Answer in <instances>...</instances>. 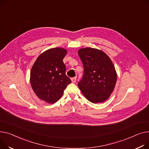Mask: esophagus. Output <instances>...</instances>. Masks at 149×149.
<instances>
[{
  "label": "esophagus",
  "instance_id": "esophagus-1",
  "mask_svg": "<svg viewBox=\"0 0 149 149\" xmlns=\"http://www.w3.org/2000/svg\"><path fill=\"white\" fill-rule=\"evenodd\" d=\"M76 80H77L76 77H73V78H71V81H72V83H75L76 82Z\"/></svg>",
  "mask_w": 149,
  "mask_h": 149
}]
</instances>
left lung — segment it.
Returning a JSON list of instances; mask_svg holds the SVG:
<instances>
[{
	"instance_id": "obj_1",
	"label": "left lung",
	"mask_w": 149,
	"mask_h": 149,
	"mask_svg": "<svg viewBox=\"0 0 149 149\" xmlns=\"http://www.w3.org/2000/svg\"><path fill=\"white\" fill-rule=\"evenodd\" d=\"M84 74L78 83L85 97L92 103L103 102L113 93L117 81L114 66L104 52L93 48L78 50Z\"/></svg>"
}]
</instances>
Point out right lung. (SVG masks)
Returning <instances> with one entry per match:
<instances>
[{
	"mask_svg": "<svg viewBox=\"0 0 149 149\" xmlns=\"http://www.w3.org/2000/svg\"><path fill=\"white\" fill-rule=\"evenodd\" d=\"M67 50L63 48L49 49L38 56L31 71L30 82L36 95L49 104L57 102L66 86L71 83L66 75L63 62Z\"/></svg>",
	"mask_w": 149,
	"mask_h": 149,
	"instance_id": "1",
	"label": "right lung"
}]
</instances>
